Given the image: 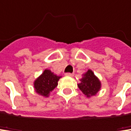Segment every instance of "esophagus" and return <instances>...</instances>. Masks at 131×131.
Returning a JSON list of instances; mask_svg holds the SVG:
<instances>
[{"label": "esophagus", "instance_id": "obj_1", "mask_svg": "<svg viewBox=\"0 0 131 131\" xmlns=\"http://www.w3.org/2000/svg\"><path fill=\"white\" fill-rule=\"evenodd\" d=\"M65 75H66V76H70V77H72L74 74H73L72 73H65Z\"/></svg>", "mask_w": 131, "mask_h": 131}]
</instances>
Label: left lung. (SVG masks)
<instances>
[{"mask_svg":"<svg viewBox=\"0 0 131 131\" xmlns=\"http://www.w3.org/2000/svg\"><path fill=\"white\" fill-rule=\"evenodd\" d=\"M79 90L86 97L95 96L101 88V83L99 79L94 74L92 70H88L82 74V78L78 84Z\"/></svg>","mask_w":131,"mask_h":131,"instance_id":"8db88e82","label":"left lung"}]
</instances>
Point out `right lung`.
Segmentation results:
<instances>
[{"mask_svg":"<svg viewBox=\"0 0 131 131\" xmlns=\"http://www.w3.org/2000/svg\"><path fill=\"white\" fill-rule=\"evenodd\" d=\"M61 76H58L50 70L46 69L34 82V88L38 94L48 97L50 93L57 86Z\"/></svg>","mask_w":131,"mask_h":131,"instance_id":"obj_1","label":"right lung"}]
</instances>
